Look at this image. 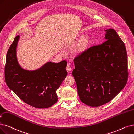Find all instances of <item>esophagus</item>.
I'll list each match as a JSON object with an SVG mask.
<instances>
[{
  "mask_svg": "<svg viewBox=\"0 0 134 134\" xmlns=\"http://www.w3.org/2000/svg\"><path fill=\"white\" fill-rule=\"evenodd\" d=\"M71 69H72V68H71V67L69 66V65H67V67H66V70H67V71L69 73V72H71Z\"/></svg>",
  "mask_w": 134,
  "mask_h": 134,
  "instance_id": "34e87169",
  "label": "esophagus"
}]
</instances>
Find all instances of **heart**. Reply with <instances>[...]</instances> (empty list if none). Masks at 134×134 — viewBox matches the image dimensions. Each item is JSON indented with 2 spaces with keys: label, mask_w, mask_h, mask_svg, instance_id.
<instances>
[{
  "label": "heart",
  "mask_w": 134,
  "mask_h": 134,
  "mask_svg": "<svg viewBox=\"0 0 134 134\" xmlns=\"http://www.w3.org/2000/svg\"><path fill=\"white\" fill-rule=\"evenodd\" d=\"M89 43V38L88 36H84L80 40L75 50V54H80L84 51Z\"/></svg>",
  "instance_id": "1"
}]
</instances>
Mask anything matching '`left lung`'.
I'll return each mask as SVG.
<instances>
[{
	"instance_id": "obj_1",
	"label": "left lung",
	"mask_w": 134,
	"mask_h": 134,
	"mask_svg": "<svg viewBox=\"0 0 134 134\" xmlns=\"http://www.w3.org/2000/svg\"><path fill=\"white\" fill-rule=\"evenodd\" d=\"M105 31L106 41L74 59L72 74L80 100L92 107L111 101L124 88L128 77L124 43L113 29Z\"/></svg>"
}]
</instances>
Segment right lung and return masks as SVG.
Instances as JSON below:
<instances>
[{"mask_svg": "<svg viewBox=\"0 0 134 134\" xmlns=\"http://www.w3.org/2000/svg\"><path fill=\"white\" fill-rule=\"evenodd\" d=\"M20 38L17 36L6 57L5 79L9 88L21 100L38 108H48L57 101L56 90L67 75L66 61L48 62L37 70L23 69L17 59L16 48Z\"/></svg>", "mask_w": 134, "mask_h": 134, "instance_id": "add662e5", "label": "right lung"}]
</instances>
